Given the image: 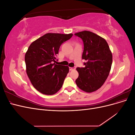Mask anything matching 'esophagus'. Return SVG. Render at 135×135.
<instances>
[{"instance_id": "34e87169", "label": "esophagus", "mask_w": 135, "mask_h": 135, "mask_svg": "<svg viewBox=\"0 0 135 135\" xmlns=\"http://www.w3.org/2000/svg\"><path fill=\"white\" fill-rule=\"evenodd\" d=\"M75 68H70V70H75Z\"/></svg>"}]
</instances>
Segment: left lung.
<instances>
[{"instance_id":"left-lung-1","label":"left lung","mask_w":135,"mask_h":135,"mask_svg":"<svg viewBox=\"0 0 135 135\" xmlns=\"http://www.w3.org/2000/svg\"><path fill=\"white\" fill-rule=\"evenodd\" d=\"M83 40L82 59L87 61L84 68H77L79 76L75 83L85 92H95L101 87L111 70L113 56L106 40L89 31L74 34Z\"/></svg>"}]
</instances>
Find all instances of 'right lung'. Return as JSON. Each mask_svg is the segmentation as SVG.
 <instances>
[{
	"mask_svg": "<svg viewBox=\"0 0 135 135\" xmlns=\"http://www.w3.org/2000/svg\"><path fill=\"white\" fill-rule=\"evenodd\" d=\"M73 35L49 32L28 48L25 56L27 75L34 87L44 95H54L62 86L69 68L56 64V56L61 44Z\"/></svg>",
	"mask_w": 135,
	"mask_h": 135,
	"instance_id": "1",
	"label": "right lung"
}]
</instances>
